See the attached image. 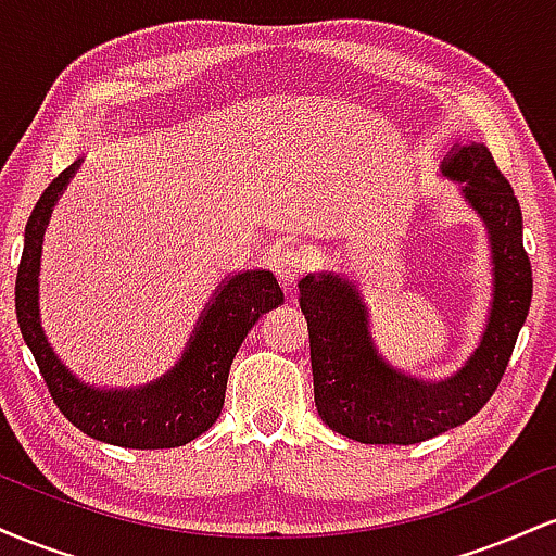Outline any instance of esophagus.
<instances>
[{"label":"esophagus","mask_w":556,"mask_h":556,"mask_svg":"<svg viewBox=\"0 0 556 556\" xmlns=\"http://www.w3.org/2000/svg\"><path fill=\"white\" fill-rule=\"evenodd\" d=\"M305 266H308V261H305L303 253H300L298 248H292V245L279 248L277 256H274V274H277V279L285 287L295 285L300 274L305 271Z\"/></svg>","instance_id":"esophagus-1"}]
</instances>
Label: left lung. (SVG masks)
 <instances>
[{
    "mask_svg": "<svg viewBox=\"0 0 556 556\" xmlns=\"http://www.w3.org/2000/svg\"><path fill=\"white\" fill-rule=\"evenodd\" d=\"M446 180L489 229L494 298L486 329L465 366L442 381H420L392 368L376 350L361 292L340 274L300 279L308 321L316 410L331 431L361 444H418L465 424L486 405L507 371L533 295L522 248L520 203L483 143L457 146L442 162Z\"/></svg>",
    "mask_w": 556,
    "mask_h": 556,
    "instance_id": "obj_1",
    "label": "left lung"
}]
</instances>
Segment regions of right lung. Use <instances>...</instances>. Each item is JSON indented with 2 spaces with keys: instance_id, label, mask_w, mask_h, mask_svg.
Listing matches in <instances>:
<instances>
[{
  "instance_id": "right-lung-1",
  "label": "right lung",
  "mask_w": 556,
  "mask_h": 556,
  "mask_svg": "<svg viewBox=\"0 0 556 556\" xmlns=\"http://www.w3.org/2000/svg\"><path fill=\"white\" fill-rule=\"evenodd\" d=\"M80 159L54 177L25 225L23 258L15 279V314L23 340L34 353L49 394L75 429L99 442L127 450H172L201 437L225 405L229 366L242 340L261 316L285 303L282 287L271 271H238L219 285L212 303L198 318L182 358L140 389H96L83 384L54 355L38 321V266L43 229L56 198L67 188Z\"/></svg>"
}]
</instances>
